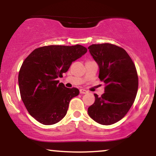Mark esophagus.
Wrapping results in <instances>:
<instances>
[{"mask_svg":"<svg viewBox=\"0 0 156 156\" xmlns=\"http://www.w3.org/2000/svg\"><path fill=\"white\" fill-rule=\"evenodd\" d=\"M87 92H88V91L86 90V89H80V94H87Z\"/></svg>","mask_w":156,"mask_h":156,"instance_id":"esophagus-1","label":"esophagus"}]
</instances>
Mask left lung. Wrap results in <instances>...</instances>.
<instances>
[{
  "mask_svg": "<svg viewBox=\"0 0 156 156\" xmlns=\"http://www.w3.org/2000/svg\"><path fill=\"white\" fill-rule=\"evenodd\" d=\"M99 66V78L105 83L101 97L94 94V103L88 108L93 120L112 125L125 117L137 94L139 80L131 58L123 48L109 43L92 44L88 48Z\"/></svg>",
  "mask_w": 156,
  "mask_h": 156,
  "instance_id": "1",
  "label": "left lung"
}]
</instances>
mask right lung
I'll return each mask as SVG.
<instances>
[{"mask_svg": "<svg viewBox=\"0 0 156 156\" xmlns=\"http://www.w3.org/2000/svg\"><path fill=\"white\" fill-rule=\"evenodd\" d=\"M87 52L80 44L44 46L32 51L24 60L18 76L21 99L39 122L53 125L66 115L69 101L78 95L79 90L67 88L57 79Z\"/></svg>", "mask_w": 156, "mask_h": 156, "instance_id": "add662e5", "label": "right lung"}]
</instances>
